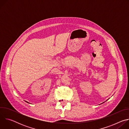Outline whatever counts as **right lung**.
<instances>
[{"instance_id": "add662e5", "label": "right lung", "mask_w": 129, "mask_h": 129, "mask_svg": "<svg viewBox=\"0 0 129 129\" xmlns=\"http://www.w3.org/2000/svg\"><path fill=\"white\" fill-rule=\"evenodd\" d=\"M27 103H28V102H27Z\"/></svg>"}]
</instances>
